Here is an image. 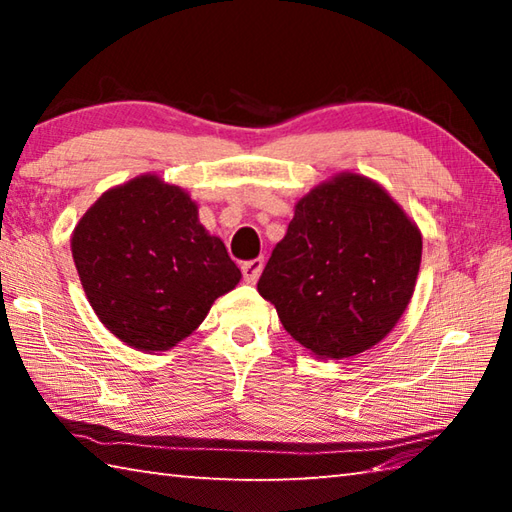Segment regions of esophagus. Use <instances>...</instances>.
I'll list each match as a JSON object with an SVG mask.
<instances>
[{
    "label": "esophagus",
    "mask_w": 512,
    "mask_h": 512,
    "mask_svg": "<svg viewBox=\"0 0 512 512\" xmlns=\"http://www.w3.org/2000/svg\"><path fill=\"white\" fill-rule=\"evenodd\" d=\"M264 271V259L257 257V259H250V262L241 264V273H244V280L248 284H255L259 280V275Z\"/></svg>",
    "instance_id": "esophagus-1"
}]
</instances>
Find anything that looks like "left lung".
<instances>
[{
    "label": "left lung",
    "instance_id": "8db88e82",
    "mask_svg": "<svg viewBox=\"0 0 512 512\" xmlns=\"http://www.w3.org/2000/svg\"><path fill=\"white\" fill-rule=\"evenodd\" d=\"M420 259L418 225L386 189L339 173L300 198L257 291L311 354L345 359L377 345L402 318Z\"/></svg>",
    "mask_w": 512,
    "mask_h": 512
}]
</instances>
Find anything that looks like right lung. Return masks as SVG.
<instances>
[{
    "mask_svg": "<svg viewBox=\"0 0 512 512\" xmlns=\"http://www.w3.org/2000/svg\"><path fill=\"white\" fill-rule=\"evenodd\" d=\"M72 257L94 314L142 352L187 339L241 280L185 189L151 173L108 189L83 214Z\"/></svg>",
    "mask_w": 512,
    "mask_h": 512,
    "instance_id": "1",
    "label": "right lung"
}]
</instances>
